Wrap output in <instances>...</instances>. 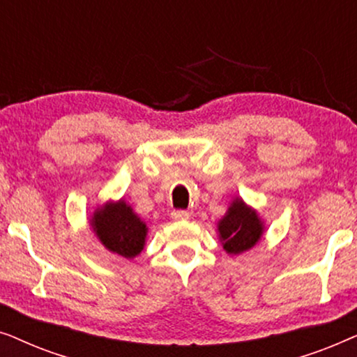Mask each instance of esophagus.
Here are the masks:
<instances>
[{"label": "esophagus", "instance_id": "34e87169", "mask_svg": "<svg viewBox=\"0 0 357 357\" xmlns=\"http://www.w3.org/2000/svg\"><path fill=\"white\" fill-rule=\"evenodd\" d=\"M190 218V213L188 211H183V209H177V211H172V219L174 221H187Z\"/></svg>", "mask_w": 357, "mask_h": 357}]
</instances>
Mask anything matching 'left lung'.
I'll use <instances>...</instances> for the list:
<instances>
[{"instance_id": "left-lung-1", "label": "left lung", "mask_w": 357, "mask_h": 357, "mask_svg": "<svg viewBox=\"0 0 357 357\" xmlns=\"http://www.w3.org/2000/svg\"><path fill=\"white\" fill-rule=\"evenodd\" d=\"M218 232L224 250L238 255L257 245L263 236V221L255 209L243 203L242 198H236L218 222Z\"/></svg>"}]
</instances>
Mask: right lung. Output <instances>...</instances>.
<instances>
[{"label":"right lung","instance_id":"add662e5","mask_svg":"<svg viewBox=\"0 0 357 357\" xmlns=\"http://www.w3.org/2000/svg\"><path fill=\"white\" fill-rule=\"evenodd\" d=\"M89 222L102 245L112 253L135 258L144 248L148 226L123 199L97 208Z\"/></svg>","mask_w":357,"mask_h":357}]
</instances>
